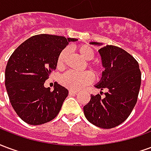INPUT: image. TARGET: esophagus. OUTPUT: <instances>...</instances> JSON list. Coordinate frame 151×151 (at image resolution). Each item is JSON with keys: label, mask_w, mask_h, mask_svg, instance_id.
Here are the masks:
<instances>
[{"label": "esophagus", "mask_w": 151, "mask_h": 151, "mask_svg": "<svg viewBox=\"0 0 151 151\" xmlns=\"http://www.w3.org/2000/svg\"><path fill=\"white\" fill-rule=\"evenodd\" d=\"M78 93V91H72V90H69V95H76Z\"/></svg>", "instance_id": "esophagus-1"}]
</instances>
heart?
Instances as JSON below:
<instances>
[{
  "mask_svg": "<svg viewBox=\"0 0 151 151\" xmlns=\"http://www.w3.org/2000/svg\"><path fill=\"white\" fill-rule=\"evenodd\" d=\"M77 51L80 53V55L87 61L91 60L95 57V52L91 47L82 44L76 47ZM68 51L66 48L63 49L56 59V65L60 69L63 68L65 65L66 56H67ZM92 70L99 74L100 73V67L99 65H92ZM93 81V74L89 71H85L82 73H76L73 71H68L64 73L60 79V82L64 86L73 91H78L80 89L83 88L85 86L88 85Z\"/></svg>",
  "mask_w": 151,
  "mask_h": 151,
  "instance_id": "obj_1",
  "label": "heart"
}]
</instances>
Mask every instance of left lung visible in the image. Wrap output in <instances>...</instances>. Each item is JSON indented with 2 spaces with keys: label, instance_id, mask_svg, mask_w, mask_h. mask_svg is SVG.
<instances>
[{
  "label": "left lung",
  "instance_id": "1",
  "mask_svg": "<svg viewBox=\"0 0 151 151\" xmlns=\"http://www.w3.org/2000/svg\"><path fill=\"white\" fill-rule=\"evenodd\" d=\"M99 52L105 69L95 87L106 89L107 92L104 98L103 92L91 95L83 111L86 118L95 126L111 129L123 123L133 111L141 86V71L134 57L119 47L106 45Z\"/></svg>",
  "mask_w": 151,
  "mask_h": 151
}]
</instances>
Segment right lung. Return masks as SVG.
<instances>
[{"label": "right lung", "mask_w": 151, "mask_h": 151, "mask_svg": "<svg viewBox=\"0 0 151 151\" xmlns=\"http://www.w3.org/2000/svg\"><path fill=\"white\" fill-rule=\"evenodd\" d=\"M76 39L53 35H34L15 49L5 68V86L16 113L26 123L39 125L58 115L69 91L55 83L44 82L56 68L59 53Z\"/></svg>", "instance_id": "right-lung-1"}]
</instances>
